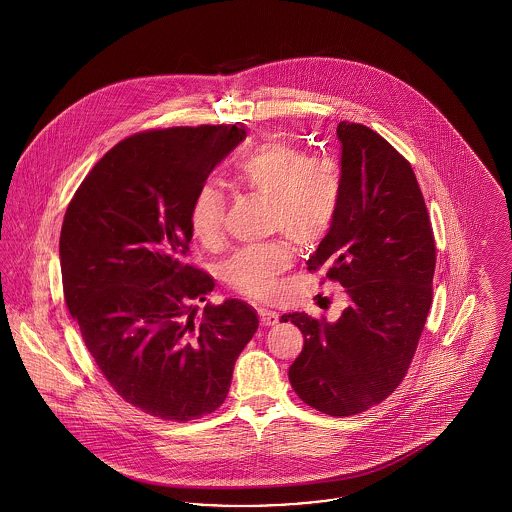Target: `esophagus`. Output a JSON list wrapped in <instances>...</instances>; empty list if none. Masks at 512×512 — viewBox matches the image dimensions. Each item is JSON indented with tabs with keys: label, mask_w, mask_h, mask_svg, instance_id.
Segmentation results:
<instances>
[{
	"label": "esophagus",
	"mask_w": 512,
	"mask_h": 512,
	"mask_svg": "<svg viewBox=\"0 0 512 512\" xmlns=\"http://www.w3.org/2000/svg\"><path fill=\"white\" fill-rule=\"evenodd\" d=\"M257 313H259V320H261V324H263V326H272V324H276V322H278V315H276L274 311H270V309L259 307V309H257Z\"/></svg>",
	"instance_id": "1"
}]
</instances>
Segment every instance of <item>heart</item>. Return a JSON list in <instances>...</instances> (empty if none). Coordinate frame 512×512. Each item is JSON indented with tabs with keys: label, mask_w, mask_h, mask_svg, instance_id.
<instances>
[{
	"label": "heart",
	"mask_w": 512,
	"mask_h": 512,
	"mask_svg": "<svg viewBox=\"0 0 512 512\" xmlns=\"http://www.w3.org/2000/svg\"><path fill=\"white\" fill-rule=\"evenodd\" d=\"M236 180L253 194L270 201V224L299 244L318 240L336 217L341 197L338 163L326 155H307L290 140L272 138L251 149L236 167ZM224 197L213 182H205L190 207L192 234L203 244L220 238ZM292 265L286 242L244 247L222 265L220 278L247 297H265L274 278Z\"/></svg>",
	"instance_id": "heart-1"
}]
</instances>
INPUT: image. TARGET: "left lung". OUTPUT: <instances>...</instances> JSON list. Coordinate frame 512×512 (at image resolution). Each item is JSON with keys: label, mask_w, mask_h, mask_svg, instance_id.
Instances as JSON below:
<instances>
[{"label": "left lung", "mask_w": 512, "mask_h": 512, "mask_svg": "<svg viewBox=\"0 0 512 512\" xmlns=\"http://www.w3.org/2000/svg\"><path fill=\"white\" fill-rule=\"evenodd\" d=\"M341 197L309 270L345 288L336 322L305 313V345L288 376L309 407L332 416L363 413L407 374L432 305L436 244L409 161L374 130L340 122Z\"/></svg>", "instance_id": "1"}]
</instances>
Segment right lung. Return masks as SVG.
Returning <instances> with one entry per match:
<instances>
[{
    "mask_svg": "<svg viewBox=\"0 0 512 512\" xmlns=\"http://www.w3.org/2000/svg\"><path fill=\"white\" fill-rule=\"evenodd\" d=\"M244 140L236 124L134 134L99 159L65 213L69 313L113 390L163 420L217 411L259 326L240 299L207 303L195 318L215 280L182 261L197 190Z\"/></svg>",
    "mask_w": 512,
    "mask_h": 512,
    "instance_id": "add662e5",
    "label": "right lung"
}]
</instances>
